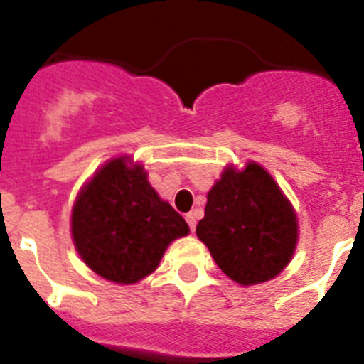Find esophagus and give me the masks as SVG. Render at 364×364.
I'll list each match as a JSON object with an SVG mask.
<instances>
[{
    "label": "esophagus",
    "instance_id": "obj_1",
    "mask_svg": "<svg viewBox=\"0 0 364 364\" xmlns=\"http://www.w3.org/2000/svg\"><path fill=\"white\" fill-rule=\"evenodd\" d=\"M186 220H188L189 230H191V233H195V228H197V215H195V213H188V215H186Z\"/></svg>",
    "mask_w": 364,
    "mask_h": 364
}]
</instances>
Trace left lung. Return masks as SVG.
<instances>
[{
    "mask_svg": "<svg viewBox=\"0 0 364 364\" xmlns=\"http://www.w3.org/2000/svg\"><path fill=\"white\" fill-rule=\"evenodd\" d=\"M197 237L218 268L242 286L272 281L290 264L299 240L294 205L257 162L224 167L208 191Z\"/></svg>",
    "mask_w": 364,
    "mask_h": 364,
    "instance_id": "left-lung-1",
    "label": "left lung"
}]
</instances>
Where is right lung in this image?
<instances>
[{"label": "right lung", "mask_w": 364, "mask_h": 364, "mask_svg": "<svg viewBox=\"0 0 364 364\" xmlns=\"http://www.w3.org/2000/svg\"><path fill=\"white\" fill-rule=\"evenodd\" d=\"M189 226L151 188L142 164L122 154L80 189L70 215L78 255L96 275L134 284L159 268L167 246Z\"/></svg>", "instance_id": "right-lung-1"}]
</instances>
